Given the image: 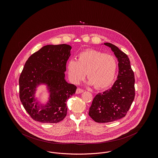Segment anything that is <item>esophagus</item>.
I'll list each match as a JSON object with an SVG mask.
<instances>
[{
  "mask_svg": "<svg viewBox=\"0 0 158 158\" xmlns=\"http://www.w3.org/2000/svg\"><path fill=\"white\" fill-rule=\"evenodd\" d=\"M84 91L83 89H81V88H77V89H76V94H81V93H82Z\"/></svg>",
  "mask_w": 158,
  "mask_h": 158,
  "instance_id": "esophagus-1",
  "label": "esophagus"
}]
</instances>
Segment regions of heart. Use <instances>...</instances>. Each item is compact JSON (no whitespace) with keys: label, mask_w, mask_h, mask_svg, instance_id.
I'll return each mask as SVG.
<instances>
[{"label":"heart","mask_w":158,"mask_h":158,"mask_svg":"<svg viewBox=\"0 0 158 158\" xmlns=\"http://www.w3.org/2000/svg\"><path fill=\"white\" fill-rule=\"evenodd\" d=\"M117 68V63L113 56L94 50L83 52L78 55V60L71 59L67 64L68 76L72 82H81L87 72L89 83L97 89L111 85Z\"/></svg>","instance_id":"b5f03b06"}]
</instances>
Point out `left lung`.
Returning <instances> with one entry per match:
<instances>
[{"label": "left lung", "instance_id": "1", "mask_svg": "<svg viewBox=\"0 0 158 158\" xmlns=\"http://www.w3.org/2000/svg\"><path fill=\"white\" fill-rule=\"evenodd\" d=\"M118 61V75L113 86L102 94L99 93L89 108V115L97 123H109L125 117L135 99V76L127 54L109 43Z\"/></svg>", "mask_w": 158, "mask_h": 158}]
</instances>
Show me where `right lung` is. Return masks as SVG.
<instances>
[{
	"instance_id": "1",
	"label": "right lung",
	"mask_w": 158,
	"mask_h": 158,
	"mask_svg": "<svg viewBox=\"0 0 158 158\" xmlns=\"http://www.w3.org/2000/svg\"><path fill=\"white\" fill-rule=\"evenodd\" d=\"M72 47L47 45L32 54L26 61L19 77V98L23 106L36 121L56 123L63 120L68 111L66 101L75 94L76 86L65 80L66 63ZM45 85L49 98L45 105L35 97L37 87Z\"/></svg>"
}]
</instances>
